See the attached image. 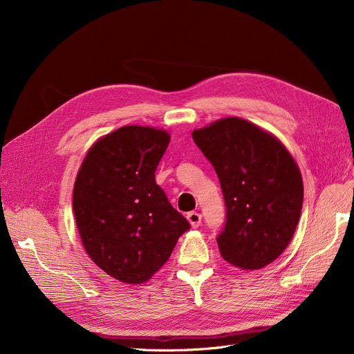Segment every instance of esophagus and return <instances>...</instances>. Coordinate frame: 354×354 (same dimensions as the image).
I'll use <instances>...</instances> for the list:
<instances>
[{"label": "esophagus", "instance_id": "esophagus-1", "mask_svg": "<svg viewBox=\"0 0 354 354\" xmlns=\"http://www.w3.org/2000/svg\"><path fill=\"white\" fill-rule=\"evenodd\" d=\"M187 218H188V221H189V224L192 225V228H198V227L201 225V221H202L201 214L192 211V212H189V214L187 215Z\"/></svg>", "mask_w": 354, "mask_h": 354}]
</instances>
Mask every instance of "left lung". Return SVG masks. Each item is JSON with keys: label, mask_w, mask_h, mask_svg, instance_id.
<instances>
[{"label": "left lung", "mask_w": 354, "mask_h": 354, "mask_svg": "<svg viewBox=\"0 0 354 354\" xmlns=\"http://www.w3.org/2000/svg\"><path fill=\"white\" fill-rule=\"evenodd\" d=\"M218 175L227 222L216 238L222 258L258 270L283 254L299 224L303 178L286 146L254 123L225 118L192 132Z\"/></svg>", "instance_id": "obj_1"}]
</instances>
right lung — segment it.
Wrapping results in <instances>:
<instances>
[{
	"label": "right lung",
	"instance_id": "1",
	"mask_svg": "<svg viewBox=\"0 0 354 354\" xmlns=\"http://www.w3.org/2000/svg\"><path fill=\"white\" fill-rule=\"evenodd\" d=\"M165 130L123 126L93 145L73 189V211L88 257L126 284L147 281L191 228L155 180L169 145Z\"/></svg>",
	"mask_w": 354,
	"mask_h": 354
}]
</instances>
